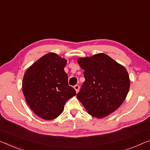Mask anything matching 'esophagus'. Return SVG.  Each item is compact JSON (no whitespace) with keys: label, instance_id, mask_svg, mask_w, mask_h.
Segmentation results:
<instances>
[{"label":"esophagus","instance_id":"obj_1","mask_svg":"<svg viewBox=\"0 0 150 150\" xmlns=\"http://www.w3.org/2000/svg\"><path fill=\"white\" fill-rule=\"evenodd\" d=\"M74 89H75V91H76V92H78L79 91V85H75L74 86Z\"/></svg>","mask_w":150,"mask_h":150}]
</instances>
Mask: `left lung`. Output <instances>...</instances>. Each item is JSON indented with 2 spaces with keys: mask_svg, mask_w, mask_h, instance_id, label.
I'll use <instances>...</instances> for the list:
<instances>
[{
  "mask_svg": "<svg viewBox=\"0 0 150 150\" xmlns=\"http://www.w3.org/2000/svg\"><path fill=\"white\" fill-rule=\"evenodd\" d=\"M78 63L85 81L77 97L87 112L102 118L120 108L129 89L126 69L103 53L79 58Z\"/></svg>",
  "mask_w": 150,
  "mask_h": 150,
  "instance_id": "left-lung-1",
  "label": "left lung"
}]
</instances>
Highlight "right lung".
Wrapping results in <instances>:
<instances>
[{
	"mask_svg": "<svg viewBox=\"0 0 150 150\" xmlns=\"http://www.w3.org/2000/svg\"><path fill=\"white\" fill-rule=\"evenodd\" d=\"M65 59L50 53L42 57L26 71L23 92L30 109L39 117L53 120L62 113L69 99L76 95L68 84L64 71Z\"/></svg>",
	"mask_w": 150,
	"mask_h": 150,
	"instance_id": "1",
	"label": "right lung"
}]
</instances>
